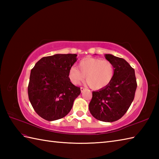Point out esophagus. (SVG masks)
<instances>
[{
    "label": "esophagus",
    "instance_id": "1",
    "mask_svg": "<svg viewBox=\"0 0 159 159\" xmlns=\"http://www.w3.org/2000/svg\"><path fill=\"white\" fill-rule=\"evenodd\" d=\"M84 91H85V88H83V87H80V92H81V93H83Z\"/></svg>",
    "mask_w": 159,
    "mask_h": 159
}]
</instances>
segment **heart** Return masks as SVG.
Here are the masks:
<instances>
[{"instance_id": "b5f03b06", "label": "heart", "mask_w": 159, "mask_h": 159, "mask_svg": "<svg viewBox=\"0 0 159 159\" xmlns=\"http://www.w3.org/2000/svg\"><path fill=\"white\" fill-rule=\"evenodd\" d=\"M76 67H70L68 78L72 83L77 85L85 79L92 89L99 90L109 85L113 79L115 69L113 63L99 58H85Z\"/></svg>"}]
</instances>
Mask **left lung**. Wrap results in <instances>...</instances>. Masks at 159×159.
Segmentation results:
<instances>
[{"mask_svg":"<svg viewBox=\"0 0 159 159\" xmlns=\"http://www.w3.org/2000/svg\"><path fill=\"white\" fill-rule=\"evenodd\" d=\"M104 57L114 66L113 79L109 85L92 92L89 109L98 120L113 122L120 119L129 109L134 100L137 81L134 70L126 60L111 54Z\"/></svg>","mask_w":159,"mask_h":159,"instance_id":"left-lung-1","label":"left lung"}]
</instances>
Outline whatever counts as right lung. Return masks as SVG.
<instances>
[{
  "instance_id": "right-lung-1",
  "label": "right lung",
  "mask_w": 159,
  "mask_h": 159,
  "mask_svg": "<svg viewBox=\"0 0 159 159\" xmlns=\"http://www.w3.org/2000/svg\"><path fill=\"white\" fill-rule=\"evenodd\" d=\"M76 54H56L43 57L31 71L28 95L35 112L43 119L55 121L67 116L80 88L68 78Z\"/></svg>"
}]
</instances>
